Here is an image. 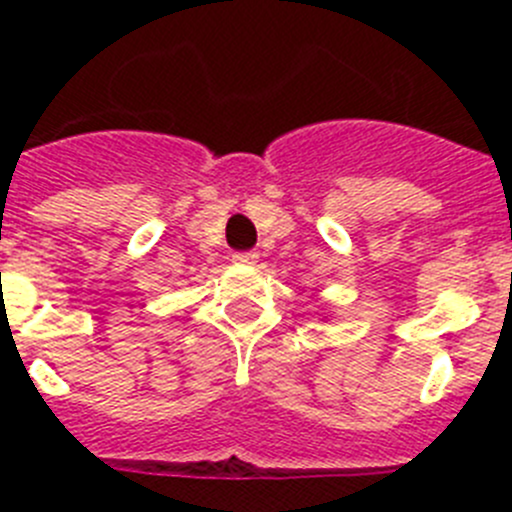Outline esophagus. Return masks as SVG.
<instances>
[{"label":"esophagus","mask_w":512,"mask_h":512,"mask_svg":"<svg viewBox=\"0 0 512 512\" xmlns=\"http://www.w3.org/2000/svg\"><path fill=\"white\" fill-rule=\"evenodd\" d=\"M233 261H235V264L253 266L256 261H259V253H256V251H238V253H233Z\"/></svg>","instance_id":"esophagus-1"}]
</instances>
